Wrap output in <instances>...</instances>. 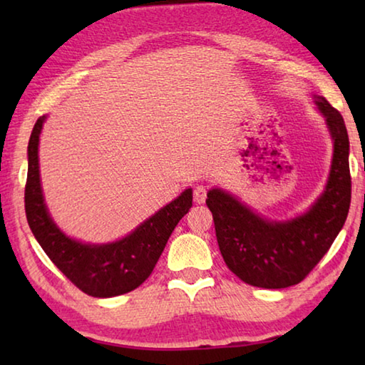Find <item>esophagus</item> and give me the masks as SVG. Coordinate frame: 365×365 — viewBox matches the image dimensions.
Returning <instances> with one entry per match:
<instances>
[{"mask_svg":"<svg viewBox=\"0 0 365 365\" xmlns=\"http://www.w3.org/2000/svg\"><path fill=\"white\" fill-rule=\"evenodd\" d=\"M193 197L196 205H202V202L206 201V188L202 187V185H197L193 190Z\"/></svg>","mask_w":365,"mask_h":365,"instance_id":"esophagus-1","label":"esophagus"}]
</instances>
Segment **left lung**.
Segmentation results:
<instances>
[{
	"label": "left lung",
	"mask_w": 365,
	"mask_h": 365,
	"mask_svg": "<svg viewBox=\"0 0 365 365\" xmlns=\"http://www.w3.org/2000/svg\"><path fill=\"white\" fill-rule=\"evenodd\" d=\"M333 137L329 182L304 215L288 222L259 217L225 191L211 190L215 237L227 267L245 283L259 288H287L311 274L344 225L351 205L349 138L341 114L316 96Z\"/></svg>",
	"instance_id": "1"
}]
</instances>
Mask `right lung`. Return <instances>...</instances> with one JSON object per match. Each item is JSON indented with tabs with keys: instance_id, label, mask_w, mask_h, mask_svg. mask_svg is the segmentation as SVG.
<instances>
[{
	"instance_id": "1",
	"label": "right lung",
	"mask_w": 365,
	"mask_h": 365,
	"mask_svg": "<svg viewBox=\"0 0 365 365\" xmlns=\"http://www.w3.org/2000/svg\"><path fill=\"white\" fill-rule=\"evenodd\" d=\"M45 115L36 120L29 141L26 215L30 230L46 256L73 285L93 298H113L138 288L151 275L178 220L193 201L191 190L164 206L128 237L109 245H83L54 225L43 200L38 140Z\"/></svg>"
}]
</instances>
